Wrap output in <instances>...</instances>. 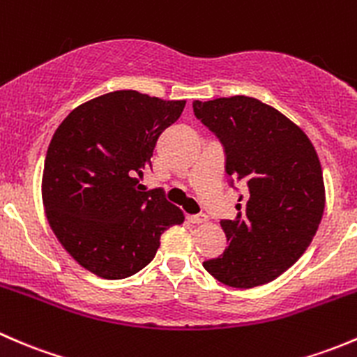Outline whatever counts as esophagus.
I'll use <instances>...</instances> for the list:
<instances>
[{
	"instance_id": "obj_1",
	"label": "esophagus",
	"mask_w": 357,
	"mask_h": 357,
	"mask_svg": "<svg viewBox=\"0 0 357 357\" xmlns=\"http://www.w3.org/2000/svg\"><path fill=\"white\" fill-rule=\"evenodd\" d=\"M187 220H189L190 223H206L208 222V216H206L204 213H196V215L187 216Z\"/></svg>"
}]
</instances>
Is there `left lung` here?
Instances as JSON below:
<instances>
[{"label":"left lung","mask_w":357,"mask_h":357,"mask_svg":"<svg viewBox=\"0 0 357 357\" xmlns=\"http://www.w3.org/2000/svg\"><path fill=\"white\" fill-rule=\"evenodd\" d=\"M194 115L222 142L238 215L222 220L229 248L203 266L251 289L275 280L313 241L323 209L321 165L307 135L278 109L248 96L194 101Z\"/></svg>","instance_id":"left-lung-1"}]
</instances>
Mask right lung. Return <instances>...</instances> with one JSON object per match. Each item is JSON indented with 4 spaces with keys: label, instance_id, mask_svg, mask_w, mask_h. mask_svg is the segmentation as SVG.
I'll return each mask as SVG.
<instances>
[{
    "label": "right lung",
    "instance_id": "right-lung-1",
    "mask_svg": "<svg viewBox=\"0 0 357 357\" xmlns=\"http://www.w3.org/2000/svg\"><path fill=\"white\" fill-rule=\"evenodd\" d=\"M185 101L115 91L84 102L60 123L44 160L47 222L73 259L108 280L151 263L161 234L183 223L163 189H141L161 132Z\"/></svg>",
    "mask_w": 357,
    "mask_h": 357
}]
</instances>
